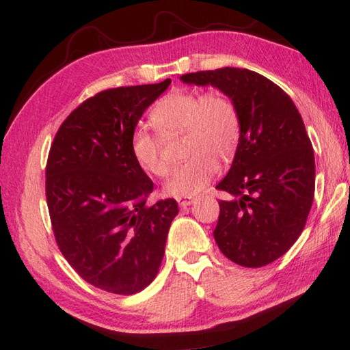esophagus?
<instances>
[{
    "mask_svg": "<svg viewBox=\"0 0 350 350\" xmlns=\"http://www.w3.org/2000/svg\"><path fill=\"white\" fill-rule=\"evenodd\" d=\"M177 203H179V206L187 208V206H189V205H193L194 199H177Z\"/></svg>",
    "mask_w": 350,
    "mask_h": 350,
    "instance_id": "1",
    "label": "esophagus"
}]
</instances>
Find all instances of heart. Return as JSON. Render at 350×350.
<instances>
[{"label":"heart","instance_id":"1","mask_svg":"<svg viewBox=\"0 0 350 350\" xmlns=\"http://www.w3.org/2000/svg\"><path fill=\"white\" fill-rule=\"evenodd\" d=\"M150 119L163 136L183 133V148L189 156L163 185V193L187 199L199 194L219 170L217 159L230 161L240 142V118L236 105L225 94L174 90L157 100ZM130 150L145 173L162 177L168 173L163 142L139 126L133 131Z\"/></svg>","mask_w":350,"mask_h":350}]
</instances>
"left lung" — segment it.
Instances as JSON below:
<instances>
[{"label": "left lung", "instance_id": "1", "mask_svg": "<svg viewBox=\"0 0 350 350\" xmlns=\"http://www.w3.org/2000/svg\"><path fill=\"white\" fill-rule=\"evenodd\" d=\"M213 85L232 100L240 142L225 179L214 230L220 251L245 268L269 265L300 237L312 206L315 159L301 114L280 87L246 68L225 67L180 76Z\"/></svg>", "mask_w": 350, "mask_h": 350}]
</instances>
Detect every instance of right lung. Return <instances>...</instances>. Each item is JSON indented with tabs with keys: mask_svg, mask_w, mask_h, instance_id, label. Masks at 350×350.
I'll return each instance as SVG.
<instances>
[{
	"mask_svg": "<svg viewBox=\"0 0 350 350\" xmlns=\"http://www.w3.org/2000/svg\"><path fill=\"white\" fill-rule=\"evenodd\" d=\"M159 84L98 93L68 114L53 139L46 197L53 234L70 266L96 288L141 292L161 268L174 199L147 205L153 182L135 162L130 139Z\"/></svg>",
	"mask_w": 350,
	"mask_h": 350,
	"instance_id": "1",
	"label": "right lung"
}]
</instances>
